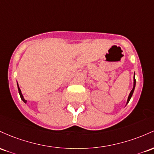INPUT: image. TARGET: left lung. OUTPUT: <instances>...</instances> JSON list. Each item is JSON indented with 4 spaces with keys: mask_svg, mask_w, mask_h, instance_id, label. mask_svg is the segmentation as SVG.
Returning <instances> with one entry per match:
<instances>
[{
    "mask_svg": "<svg viewBox=\"0 0 154 154\" xmlns=\"http://www.w3.org/2000/svg\"><path fill=\"white\" fill-rule=\"evenodd\" d=\"M135 84H136V80H135V79H134V86H133V89H132V91H131L130 93H129V95L128 97V100H127V104L129 103V100H130V99H131V97H132V94H133V92H134V88H135Z\"/></svg>",
    "mask_w": 154,
    "mask_h": 154,
    "instance_id": "8db88e82",
    "label": "left lung"
}]
</instances>
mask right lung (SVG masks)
Here are the masks:
<instances>
[{"label":"right lung","mask_w":154,"mask_h":154,"mask_svg":"<svg viewBox=\"0 0 154 154\" xmlns=\"http://www.w3.org/2000/svg\"><path fill=\"white\" fill-rule=\"evenodd\" d=\"M17 86H18V90H19V93H20V97H21V99L23 100L24 101V103H26V100L24 99V97H23V96H22V92H21V90H20V87H19V85H18V84H17Z\"/></svg>","instance_id":"add662e5"}]
</instances>
